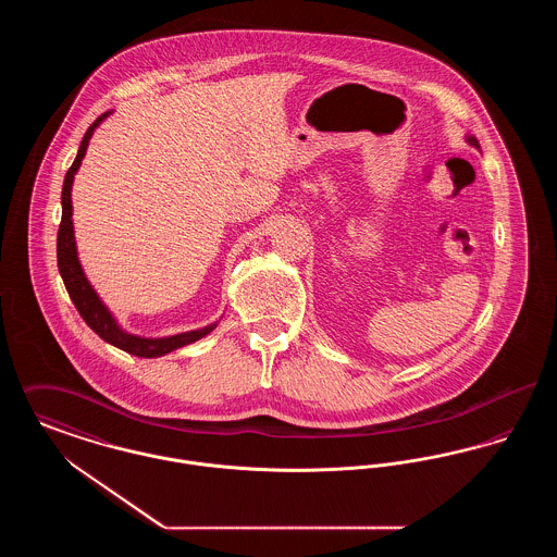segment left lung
<instances>
[{
  "mask_svg": "<svg viewBox=\"0 0 557 557\" xmlns=\"http://www.w3.org/2000/svg\"><path fill=\"white\" fill-rule=\"evenodd\" d=\"M468 144H470V146H474V148H480V146H478L476 137H472V135L468 137Z\"/></svg>",
  "mask_w": 557,
  "mask_h": 557,
  "instance_id": "left-lung-1",
  "label": "left lung"
}]
</instances>
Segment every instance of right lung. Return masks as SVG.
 <instances>
[{
	"label": "right lung",
	"instance_id": "add662e5",
	"mask_svg": "<svg viewBox=\"0 0 557 557\" xmlns=\"http://www.w3.org/2000/svg\"><path fill=\"white\" fill-rule=\"evenodd\" d=\"M107 116L108 112H104V114H100L89 125V129L83 135L77 159L71 164V169L66 171V177H64V186H62V221H60V227H58V246H55L58 269H60V275L64 280L66 292H69L71 300L75 302L81 318L102 341H107L110 345H114L116 348L129 352V355H135V357L150 359V357L166 355V352H171L175 348H182V346L191 345V343L205 338L209 332L214 330L216 323H211V325H207L202 330H194V332H186V334L169 336V338H139V336H133V334L123 332L116 325V321L108 313V309L102 305V300L98 298V294L89 286V282H87L83 269H81L79 259H77V246H75L73 221H71V216H73L71 186H73V180H75V173L79 169L81 160L85 157V150H87L91 133Z\"/></svg>",
	"mask_w": 557,
	"mask_h": 557
}]
</instances>
